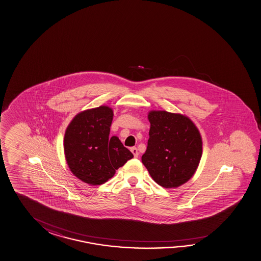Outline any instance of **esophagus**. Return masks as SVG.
<instances>
[{
    "instance_id": "esophagus-1",
    "label": "esophagus",
    "mask_w": 261,
    "mask_h": 261,
    "mask_svg": "<svg viewBox=\"0 0 261 261\" xmlns=\"http://www.w3.org/2000/svg\"><path fill=\"white\" fill-rule=\"evenodd\" d=\"M131 152L133 153L134 157L135 158H138V156H139L138 148H135V147H134V148H131Z\"/></svg>"
}]
</instances>
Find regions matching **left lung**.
<instances>
[{
  "label": "left lung",
  "mask_w": 261,
  "mask_h": 261,
  "mask_svg": "<svg viewBox=\"0 0 261 261\" xmlns=\"http://www.w3.org/2000/svg\"><path fill=\"white\" fill-rule=\"evenodd\" d=\"M149 138L142 163L153 180L165 188L187 182L197 171L202 139L195 123L186 115L151 111Z\"/></svg>",
  "instance_id": "left-lung-1"
}]
</instances>
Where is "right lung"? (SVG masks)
Segmentation results:
<instances>
[{"mask_svg": "<svg viewBox=\"0 0 261 261\" xmlns=\"http://www.w3.org/2000/svg\"><path fill=\"white\" fill-rule=\"evenodd\" d=\"M113 109L99 106L76 114L66 128L64 154L70 171L84 182L98 186L134 157L117 137L109 138Z\"/></svg>", "mask_w": 261, "mask_h": 261, "instance_id": "right-lung-1", "label": "right lung"}]
</instances>
